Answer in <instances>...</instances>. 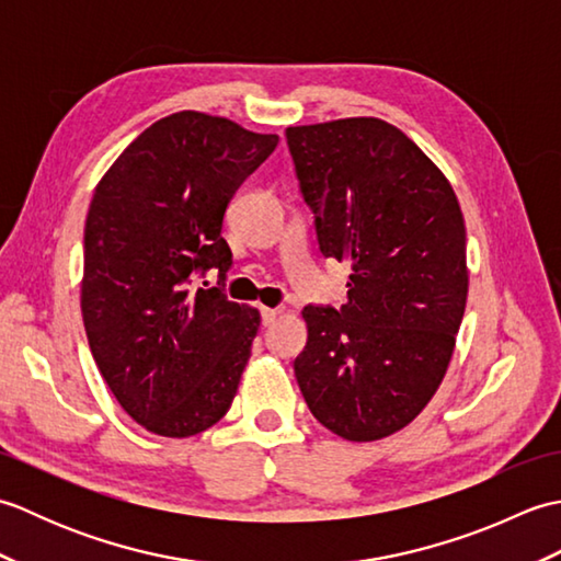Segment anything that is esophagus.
Instances as JSON below:
<instances>
[{
	"label": "esophagus",
	"instance_id": "esophagus-1",
	"mask_svg": "<svg viewBox=\"0 0 561 561\" xmlns=\"http://www.w3.org/2000/svg\"><path fill=\"white\" fill-rule=\"evenodd\" d=\"M260 316H262V325H272L274 320L282 316L279 308H260Z\"/></svg>",
	"mask_w": 561,
	"mask_h": 561
}]
</instances>
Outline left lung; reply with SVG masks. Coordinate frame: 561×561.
<instances>
[{"instance_id":"8db88e82","label":"left lung","mask_w":561,"mask_h":561,"mask_svg":"<svg viewBox=\"0 0 561 561\" xmlns=\"http://www.w3.org/2000/svg\"><path fill=\"white\" fill-rule=\"evenodd\" d=\"M287 145L320 253L352 265L347 301L304 308L296 380L332 434L390 436L434 398L456 347L468 301L458 197L378 117L287 127Z\"/></svg>"}]
</instances>
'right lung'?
<instances>
[{
  "instance_id": "1",
  "label": "right lung",
  "mask_w": 561,
  "mask_h": 561,
  "mask_svg": "<svg viewBox=\"0 0 561 561\" xmlns=\"http://www.w3.org/2000/svg\"><path fill=\"white\" fill-rule=\"evenodd\" d=\"M277 141L226 117L173 113L96 185L83 229V328L103 380L147 432L195 436L231 408L260 313L195 279L209 270L226 279V207Z\"/></svg>"
}]
</instances>
